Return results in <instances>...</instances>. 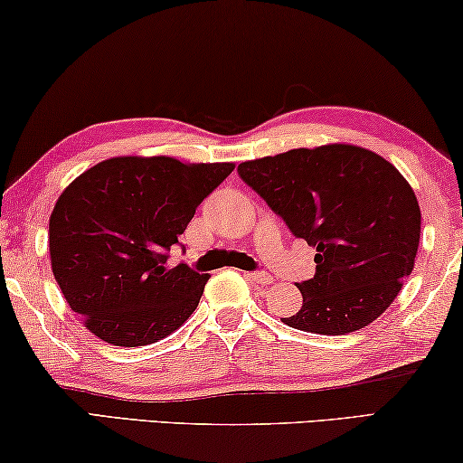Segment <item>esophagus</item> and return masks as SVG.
Segmentation results:
<instances>
[{
    "label": "esophagus",
    "instance_id": "obj_1",
    "mask_svg": "<svg viewBox=\"0 0 463 463\" xmlns=\"http://www.w3.org/2000/svg\"><path fill=\"white\" fill-rule=\"evenodd\" d=\"M245 279H250L251 282H260V285H270L272 276L266 272H245Z\"/></svg>",
    "mask_w": 463,
    "mask_h": 463
}]
</instances>
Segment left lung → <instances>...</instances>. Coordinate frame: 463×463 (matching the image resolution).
<instances>
[{
    "label": "left lung",
    "mask_w": 463,
    "mask_h": 463,
    "mask_svg": "<svg viewBox=\"0 0 463 463\" xmlns=\"http://www.w3.org/2000/svg\"><path fill=\"white\" fill-rule=\"evenodd\" d=\"M239 176L316 250L301 309L280 318L314 335L374 322L402 291L420 243L416 193L395 165L357 145L291 149L239 164Z\"/></svg>",
    "instance_id": "8db88e82"
}]
</instances>
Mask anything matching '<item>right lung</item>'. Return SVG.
I'll return each mask as SVG.
<instances>
[{
	"label": "right lung",
	"mask_w": 463,
	"mask_h": 463,
	"mask_svg": "<svg viewBox=\"0 0 463 463\" xmlns=\"http://www.w3.org/2000/svg\"><path fill=\"white\" fill-rule=\"evenodd\" d=\"M234 170L231 162L109 157L61 191L50 218V255L68 306L118 347L157 343L184 324L208 274L165 268L197 205Z\"/></svg>",
	"instance_id": "1"
}]
</instances>
